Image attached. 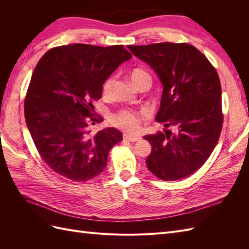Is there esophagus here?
Returning a JSON list of instances; mask_svg holds the SVG:
<instances>
[{"instance_id": "obj_1", "label": "esophagus", "mask_w": 249, "mask_h": 249, "mask_svg": "<svg viewBox=\"0 0 249 249\" xmlns=\"http://www.w3.org/2000/svg\"><path fill=\"white\" fill-rule=\"evenodd\" d=\"M124 138L130 142H136L140 140L139 137H133V136H129V135H124Z\"/></svg>"}]
</instances>
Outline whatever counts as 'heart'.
I'll return each instance as SVG.
<instances>
[{
	"instance_id": "1",
	"label": "heart",
	"mask_w": 249,
	"mask_h": 249,
	"mask_svg": "<svg viewBox=\"0 0 249 249\" xmlns=\"http://www.w3.org/2000/svg\"><path fill=\"white\" fill-rule=\"evenodd\" d=\"M130 79L135 87H138V85L142 81L147 80L150 82V76L147 71H143L141 69H135L130 73ZM115 84V78L109 77L103 83L102 86V95L105 100H111L113 96V87ZM142 115L140 113L130 110V109H122L117 111L111 116V124L118 127V129L126 132L127 134L135 135L138 134L141 130V124H142Z\"/></svg>"
}]
</instances>
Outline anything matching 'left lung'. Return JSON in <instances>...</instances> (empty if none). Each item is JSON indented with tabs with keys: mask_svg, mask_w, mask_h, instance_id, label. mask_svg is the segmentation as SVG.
<instances>
[{
	"mask_svg": "<svg viewBox=\"0 0 249 249\" xmlns=\"http://www.w3.org/2000/svg\"><path fill=\"white\" fill-rule=\"evenodd\" d=\"M127 48L159 76L163 93L156 120L174 129L144 136L152 144L147 168L163 180L189 177L208 160L222 130L221 85L215 67L186 42Z\"/></svg>",
	"mask_w": 249,
	"mask_h": 249,
	"instance_id": "obj_1",
	"label": "left lung"
}]
</instances>
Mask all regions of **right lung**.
<instances>
[{"label":"right lung","mask_w":249,"mask_h":249,"mask_svg":"<svg viewBox=\"0 0 249 249\" xmlns=\"http://www.w3.org/2000/svg\"><path fill=\"white\" fill-rule=\"evenodd\" d=\"M132 54L122 44L85 43L53 48L34 69L25 97V118L34 144L48 166L74 182L104 171L110 149L123 140L116 129L92 133L103 122L93 113L103 83Z\"/></svg>","instance_id":"right-lung-1"}]
</instances>
